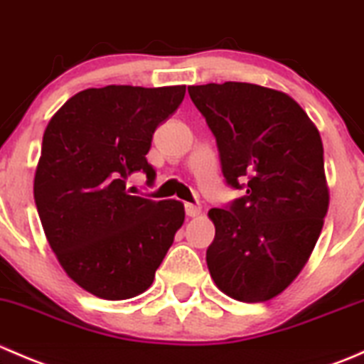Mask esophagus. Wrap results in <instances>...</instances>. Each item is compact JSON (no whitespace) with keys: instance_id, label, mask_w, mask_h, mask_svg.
I'll use <instances>...</instances> for the list:
<instances>
[{"instance_id":"1","label":"esophagus","mask_w":364,"mask_h":364,"mask_svg":"<svg viewBox=\"0 0 364 364\" xmlns=\"http://www.w3.org/2000/svg\"><path fill=\"white\" fill-rule=\"evenodd\" d=\"M200 211H203V208H200L199 204H190V203L185 204V213H186V216H190V218H193V216H199Z\"/></svg>"}]
</instances>
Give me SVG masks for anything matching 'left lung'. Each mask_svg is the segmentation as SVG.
Masks as SVG:
<instances>
[{
  "instance_id": "left-lung-1",
  "label": "left lung",
  "mask_w": 364,
  "mask_h": 364,
  "mask_svg": "<svg viewBox=\"0 0 364 364\" xmlns=\"http://www.w3.org/2000/svg\"><path fill=\"white\" fill-rule=\"evenodd\" d=\"M216 139L225 183L245 196L208 213L205 252L220 291L245 303L278 296L299 274L328 213L318 130L289 95L248 82L190 86Z\"/></svg>"
}]
</instances>
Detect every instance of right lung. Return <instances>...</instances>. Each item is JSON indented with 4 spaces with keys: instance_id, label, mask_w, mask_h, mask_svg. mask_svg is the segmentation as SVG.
I'll use <instances>...</instances> for the list:
<instances>
[{
    "instance_id": "right-lung-1",
    "label": "right lung",
    "mask_w": 364,
    "mask_h": 364,
    "mask_svg": "<svg viewBox=\"0 0 364 364\" xmlns=\"http://www.w3.org/2000/svg\"><path fill=\"white\" fill-rule=\"evenodd\" d=\"M185 86L90 87L53 116L35 174V204L47 241L77 285L104 299H128L153 284L185 222L179 200L128 196L144 172L151 139L185 98Z\"/></svg>"
}]
</instances>
